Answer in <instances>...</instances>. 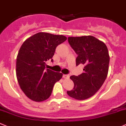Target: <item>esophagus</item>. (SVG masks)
Segmentation results:
<instances>
[{"label": "esophagus", "instance_id": "esophagus-1", "mask_svg": "<svg viewBox=\"0 0 126 126\" xmlns=\"http://www.w3.org/2000/svg\"><path fill=\"white\" fill-rule=\"evenodd\" d=\"M63 78H64V79H69V76L68 75V74H63Z\"/></svg>", "mask_w": 126, "mask_h": 126}]
</instances>
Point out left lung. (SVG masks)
<instances>
[{
	"label": "left lung",
	"instance_id": "obj_1",
	"mask_svg": "<svg viewBox=\"0 0 126 126\" xmlns=\"http://www.w3.org/2000/svg\"><path fill=\"white\" fill-rule=\"evenodd\" d=\"M68 42L78 55L76 65L83 64L84 67L80 75L70 77L74 85L67 94L79 100L87 99L99 90L108 75V48L104 42L92 36L69 37Z\"/></svg>",
	"mask_w": 126,
	"mask_h": 126
}]
</instances>
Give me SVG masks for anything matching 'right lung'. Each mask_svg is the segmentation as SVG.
<instances>
[{
  "label": "right lung",
  "instance_id": "add662e5",
  "mask_svg": "<svg viewBox=\"0 0 126 126\" xmlns=\"http://www.w3.org/2000/svg\"><path fill=\"white\" fill-rule=\"evenodd\" d=\"M67 39L63 35L38 32L27 39L16 57V73L20 88L35 102L50 97L54 84L63 76L61 73L46 69V62L52 59L58 45Z\"/></svg>",
  "mask_w": 126,
  "mask_h": 126
}]
</instances>
